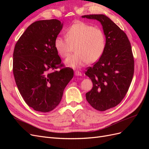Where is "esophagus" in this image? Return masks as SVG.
I'll use <instances>...</instances> for the list:
<instances>
[{"instance_id": "34e87169", "label": "esophagus", "mask_w": 149, "mask_h": 149, "mask_svg": "<svg viewBox=\"0 0 149 149\" xmlns=\"http://www.w3.org/2000/svg\"><path fill=\"white\" fill-rule=\"evenodd\" d=\"M74 74L76 76H82V73H81V72L79 71H76L74 72Z\"/></svg>"}]
</instances>
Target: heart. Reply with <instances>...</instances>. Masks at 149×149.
Masks as SVG:
<instances>
[{
    "instance_id": "1",
    "label": "heart",
    "mask_w": 149,
    "mask_h": 149,
    "mask_svg": "<svg viewBox=\"0 0 149 149\" xmlns=\"http://www.w3.org/2000/svg\"><path fill=\"white\" fill-rule=\"evenodd\" d=\"M55 47L62 58H66L73 51L76 53L66 60V64L73 68H79L88 63L97 61L106 48V37L100 28L83 22L70 26L66 31V38L57 37Z\"/></svg>"
}]
</instances>
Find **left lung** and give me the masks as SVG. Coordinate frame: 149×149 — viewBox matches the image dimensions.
I'll use <instances>...</instances> for the list:
<instances>
[{
  "label": "left lung",
  "mask_w": 149,
  "mask_h": 149,
  "mask_svg": "<svg viewBox=\"0 0 149 149\" xmlns=\"http://www.w3.org/2000/svg\"><path fill=\"white\" fill-rule=\"evenodd\" d=\"M83 18L101 22L106 36L102 55L85 74L93 87L86 94L94 109L104 111L118 105L127 94L134 73V60L127 35L109 18L103 14L86 15Z\"/></svg>",
  "instance_id": "8db88e82"
}]
</instances>
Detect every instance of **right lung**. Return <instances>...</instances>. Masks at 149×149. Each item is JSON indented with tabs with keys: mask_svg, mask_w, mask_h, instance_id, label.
Instances as JSON below:
<instances>
[{
	"mask_svg": "<svg viewBox=\"0 0 149 149\" xmlns=\"http://www.w3.org/2000/svg\"><path fill=\"white\" fill-rule=\"evenodd\" d=\"M63 27L57 19L33 22L15 44L13 73L25 102L37 111L48 112L59 104L73 70L63 67L55 47ZM60 68L56 71L55 70Z\"/></svg>",
	"mask_w": 149,
	"mask_h": 149,
	"instance_id": "obj_1",
	"label": "right lung"
}]
</instances>
